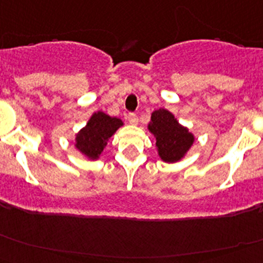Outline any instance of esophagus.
Returning a JSON list of instances; mask_svg holds the SVG:
<instances>
[{
    "label": "esophagus",
    "mask_w": 263,
    "mask_h": 263,
    "mask_svg": "<svg viewBox=\"0 0 263 263\" xmlns=\"http://www.w3.org/2000/svg\"><path fill=\"white\" fill-rule=\"evenodd\" d=\"M127 120H129L130 124L136 125L137 122H138V116H137V114H134V112H129V114H127Z\"/></svg>",
    "instance_id": "1"
}]
</instances>
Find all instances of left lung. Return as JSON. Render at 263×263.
Returning <instances> with one entry per match:
<instances>
[{
    "mask_svg": "<svg viewBox=\"0 0 263 263\" xmlns=\"http://www.w3.org/2000/svg\"><path fill=\"white\" fill-rule=\"evenodd\" d=\"M148 129L156 137V147L164 161L174 162L181 160L194 143V136L164 108L152 114Z\"/></svg>",
    "mask_w": 263,
    "mask_h": 263,
    "instance_id": "obj_1",
    "label": "left lung"
}]
</instances>
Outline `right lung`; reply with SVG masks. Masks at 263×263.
Masks as SVG:
<instances>
[{"mask_svg": "<svg viewBox=\"0 0 263 263\" xmlns=\"http://www.w3.org/2000/svg\"><path fill=\"white\" fill-rule=\"evenodd\" d=\"M122 125L116 117H109L103 112H97L89 120L86 126L77 134L76 147L90 159H98L106 148L108 139Z\"/></svg>", "mask_w": 263, "mask_h": 263, "instance_id": "add662e5", "label": "right lung"}]
</instances>
